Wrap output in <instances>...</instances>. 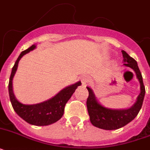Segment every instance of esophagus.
<instances>
[{"mask_svg":"<svg viewBox=\"0 0 150 150\" xmlns=\"http://www.w3.org/2000/svg\"><path fill=\"white\" fill-rule=\"evenodd\" d=\"M88 82H89V80H88L86 77H83L82 79V83L83 86H86L88 84Z\"/></svg>","mask_w":150,"mask_h":150,"instance_id":"34e87169","label":"esophagus"}]
</instances>
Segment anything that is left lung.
<instances>
[{
  "mask_svg": "<svg viewBox=\"0 0 150 150\" xmlns=\"http://www.w3.org/2000/svg\"><path fill=\"white\" fill-rule=\"evenodd\" d=\"M121 52L124 57V64L133 69L139 81L140 93L138 96L136 102L132 107L128 109L114 110L104 107L100 104L95 97L93 90L89 87H87L89 91V96L87 98L86 106L89 119L93 125L101 129L115 130L126 125L137 116L140 109L142 108L144 100L146 89L142 81V74L140 72L137 62L125 50H122Z\"/></svg>",
  "mask_w": 150,
  "mask_h": 150,
  "instance_id": "1",
  "label": "left lung"
}]
</instances>
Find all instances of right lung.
Listing matches in <instances>:
<instances>
[{"label": "right lung", "mask_w": 150, "mask_h": 150, "mask_svg": "<svg viewBox=\"0 0 150 150\" xmlns=\"http://www.w3.org/2000/svg\"><path fill=\"white\" fill-rule=\"evenodd\" d=\"M36 45H32L27 50L22 51L18 56L15 63V65L12 68L9 79L8 84V92L10 100L12 105L13 109L16 112V114L22 117L27 123L36 126L49 125L61 118L64 111V107L68 100L71 97L72 94L75 93V89L79 86L82 85L81 82H78L75 84L69 86L60 91L56 96L53 98L44 101L40 103L32 105H25L20 103L15 98L12 89V80L16 71L18 64L22 57L30 50H34Z\"/></svg>", "instance_id": "obj_1"}]
</instances>
